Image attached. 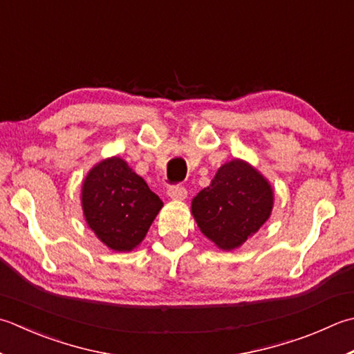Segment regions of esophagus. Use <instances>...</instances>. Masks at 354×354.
<instances>
[{"instance_id": "obj_1", "label": "esophagus", "mask_w": 354, "mask_h": 354, "mask_svg": "<svg viewBox=\"0 0 354 354\" xmlns=\"http://www.w3.org/2000/svg\"><path fill=\"white\" fill-rule=\"evenodd\" d=\"M167 195L171 199H176V201H183L187 198V189L184 185H171L170 189L167 190Z\"/></svg>"}]
</instances>
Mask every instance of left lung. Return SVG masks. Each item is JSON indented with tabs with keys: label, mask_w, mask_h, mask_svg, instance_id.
<instances>
[{
	"label": "left lung",
	"mask_w": 354,
	"mask_h": 354,
	"mask_svg": "<svg viewBox=\"0 0 354 354\" xmlns=\"http://www.w3.org/2000/svg\"><path fill=\"white\" fill-rule=\"evenodd\" d=\"M273 189L242 159L221 165L212 184L192 201L199 230L221 250H234L264 225L273 209Z\"/></svg>",
	"instance_id": "obj_1"
}]
</instances>
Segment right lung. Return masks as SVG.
I'll use <instances>...</instances> for the list:
<instances>
[{
    "label": "right lung",
    "mask_w": 354,
    "mask_h": 354,
    "mask_svg": "<svg viewBox=\"0 0 354 354\" xmlns=\"http://www.w3.org/2000/svg\"><path fill=\"white\" fill-rule=\"evenodd\" d=\"M81 204L87 225L115 252L140 245L162 209V201L147 183L118 156L104 159L87 173Z\"/></svg>",
    "instance_id": "add662e5"
}]
</instances>
